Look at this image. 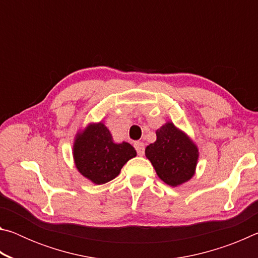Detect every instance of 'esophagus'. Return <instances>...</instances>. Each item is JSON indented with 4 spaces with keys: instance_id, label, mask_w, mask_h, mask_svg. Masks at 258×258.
I'll return each mask as SVG.
<instances>
[{
    "instance_id": "obj_1",
    "label": "esophagus",
    "mask_w": 258,
    "mask_h": 258,
    "mask_svg": "<svg viewBox=\"0 0 258 258\" xmlns=\"http://www.w3.org/2000/svg\"><path fill=\"white\" fill-rule=\"evenodd\" d=\"M134 148L137 149V152L139 156L145 155V143L141 141H135L134 142Z\"/></svg>"
}]
</instances>
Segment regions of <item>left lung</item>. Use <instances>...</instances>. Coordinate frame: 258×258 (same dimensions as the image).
Segmentation results:
<instances>
[{
	"instance_id": "left-lung-1",
	"label": "left lung",
	"mask_w": 258,
	"mask_h": 258,
	"mask_svg": "<svg viewBox=\"0 0 258 258\" xmlns=\"http://www.w3.org/2000/svg\"><path fill=\"white\" fill-rule=\"evenodd\" d=\"M157 140L146 148V157L161 181L171 186L192 178L198 164L199 150L191 138L172 121L156 131Z\"/></svg>"
}]
</instances>
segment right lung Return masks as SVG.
I'll return each mask as SVG.
<instances>
[{
	"label": "right lung",
	"instance_id": "obj_1",
	"mask_svg": "<svg viewBox=\"0 0 258 258\" xmlns=\"http://www.w3.org/2000/svg\"><path fill=\"white\" fill-rule=\"evenodd\" d=\"M135 156L137 151L130 143L113 142L102 121L90 123L74 140L73 157L77 171L98 185L113 180Z\"/></svg>",
	"mask_w": 258,
	"mask_h": 258
}]
</instances>
